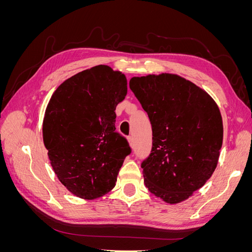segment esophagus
Returning a JSON list of instances; mask_svg holds the SVG:
<instances>
[{"label": "esophagus", "mask_w": 252, "mask_h": 252, "mask_svg": "<svg viewBox=\"0 0 252 252\" xmlns=\"http://www.w3.org/2000/svg\"><path fill=\"white\" fill-rule=\"evenodd\" d=\"M127 141H128V143H129V146L133 147V139H132V136H128Z\"/></svg>", "instance_id": "esophagus-1"}]
</instances>
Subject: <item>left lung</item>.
<instances>
[{
    "mask_svg": "<svg viewBox=\"0 0 252 252\" xmlns=\"http://www.w3.org/2000/svg\"><path fill=\"white\" fill-rule=\"evenodd\" d=\"M129 87L152 127L151 154L142 163L145 186L166 203L187 200L217 168L223 143L217 103L172 73L133 77Z\"/></svg>",
    "mask_w": 252,
    "mask_h": 252,
    "instance_id": "left-lung-1",
    "label": "left lung"
}]
</instances>
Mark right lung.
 I'll return each instance as SVG.
<instances>
[{
  "label": "right lung",
  "instance_id": "1",
  "mask_svg": "<svg viewBox=\"0 0 252 252\" xmlns=\"http://www.w3.org/2000/svg\"><path fill=\"white\" fill-rule=\"evenodd\" d=\"M127 94L124 73L97 65L64 81L51 95L43 141L53 171L75 196L94 200L116 186L131 152L116 131V107Z\"/></svg>",
  "mask_w": 252,
  "mask_h": 252
}]
</instances>
